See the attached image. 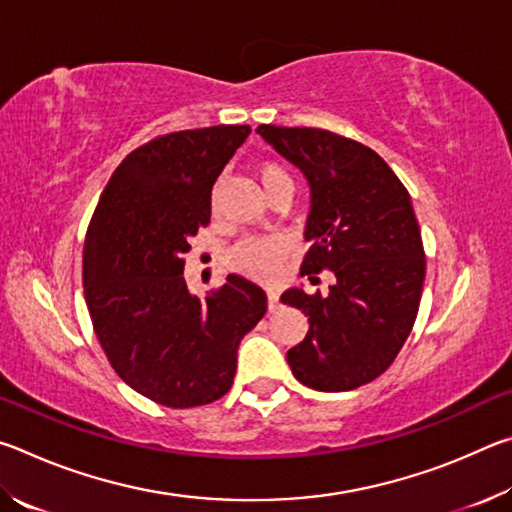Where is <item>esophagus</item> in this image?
<instances>
[{"label": "esophagus", "instance_id": "obj_1", "mask_svg": "<svg viewBox=\"0 0 512 512\" xmlns=\"http://www.w3.org/2000/svg\"><path fill=\"white\" fill-rule=\"evenodd\" d=\"M277 305H280V293L277 291H268V311H275Z\"/></svg>", "mask_w": 512, "mask_h": 512}]
</instances>
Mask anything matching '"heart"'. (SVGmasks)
I'll return each mask as SVG.
<instances>
[{
    "mask_svg": "<svg viewBox=\"0 0 512 512\" xmlns=\"http://www.w3.org/2000/svg\"><path fill=\"white\" fill-rule=\"evenodd\" d=\"M259 180L266 187V192L271 194L273 189L291 180V173L275 160H264L257 167ZM216 198L219 192L214 189L212 205L216 207ZM291 253V241L284 235H264V237H250L239 241V244L228 253V264L232 271H237L246 277H253L259 282H273L282 271V264L287 262Z\"/></svg>",
    "mask_w": 512,
    "mask_h": 512,
    "instance_id": "1",
    "label": "heart"
}]
</instances>
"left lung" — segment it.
<instances>
[{"label":"left lung","mask_w":512,"mask_h":512,"mask_svg":"<svg viewBox=\"0 0 512 512\" xmlns=\"http://www.w3.org/2000/svg\"><path fill=\"white\" fill-rule=\"evenodd\" d=\"M257 133L305 173L311 210L300 275L332 271L329 296L289 289L284 305L309 316L287 352L314 391H352L391 368L418 316L427 259L411 196L366 144L323 128L262 124ZM314 280V277H309Z\"/></svg>","instance_id":"1"}]
</instances>
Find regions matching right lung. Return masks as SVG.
I'll return each instance as SVG.
<instances>
[{
    "instance_id": "1",
    "label": "right lung",
    "mask_w": 512,
    "mask_h": 512,
    "mask_svg": "<svg viewBox=\"0 0 512 512\" xmlns=\"http://www.w3.org/2000/svg\"><path fill=\"white\" fill-rule=\"evenodd\" d=\"M250 126L158 135L121 160L92 214L83 289L103 352L149 400L192 409L230 391L237 350L266 314V293L228 275L205 300L189 293L185 253L210 225L212 187Z\"/></svg>"
}]
</instances>
